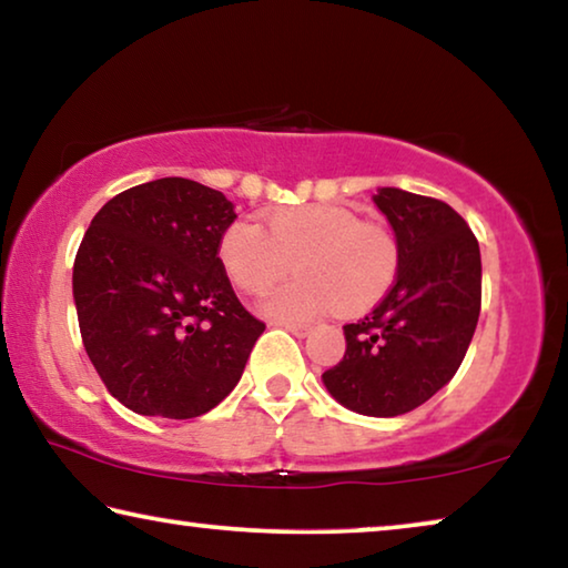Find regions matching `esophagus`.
<instances>
[{
  "label": "esophagus",
  "mask_w": 568,
  "mask_h": 568,
  "mask_svg": "<svg viewBox=\"0 0 568 568\" xmlns=\"http://www.w3.org/2000/svg\"><path fill=\"white\" fill-rule=\"evenodd\" d=\"M277 325H283V328L287 331V333H293L295 338H305V335H311V325H301V323H277Z\"/></svg>",
  "instance_id": "1"
}]
</instances>
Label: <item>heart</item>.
<instances>
[{"instance_id":"1","label":"heart","mask_w":568,"mask_h":568,"mask_svg":"<svg viewBox=\"0 0 568 568\" xmlns=\"http://www.w3.org/2000/svg\"><path fill=\"white\" fill-rule=\"evenodd\" d=\"M220 263L243 293H263L293 271L297 277L265 295L263 311L281 321H307L331 303L343 315L376 305L396 277L398 245L386 227L363 223L351 207L305 205L225 227Z\"/></svg>"}]
</instances>
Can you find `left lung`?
<instances>
[{
  "label": "left lung",
  "mask_w": 568,
  "mask_h": 568,
  "mask_svg": "<svg viewBox=\"0 0 568 568\" xmlns=\"http://www.w3.org/2000/svg\"><path fill=\"white\" fill-rule=\"evenodd\" d=\"M373 203L396 235L398 275L363 321L343 325V361L323 383L348 410L393 418L456 376L480 313V250L440 200L378 187Z\"/></svg>",
  "instance_id": "left-lung-1"
}]
</instances>
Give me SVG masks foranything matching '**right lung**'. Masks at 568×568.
Masks as SVG:
<instances>
[{
	"mask_svg": "<svg viewBox=\"0 0 568 568\" xmlns=\"http://www.w3.org/2000/svg\"><path fill=\"white\" fill-rule=\"evenodd\" d=\"M235 217L223 192L160 178L114 195L82 237L72 295L84 351L140 416L185 420L215 408L265 331L217 257Z\"/></svg>",
	"mask_w": 568,
	"mask_h": 568,
	"instance_id": "add662e5",
	"label": "right lung"
}]
</instances>
